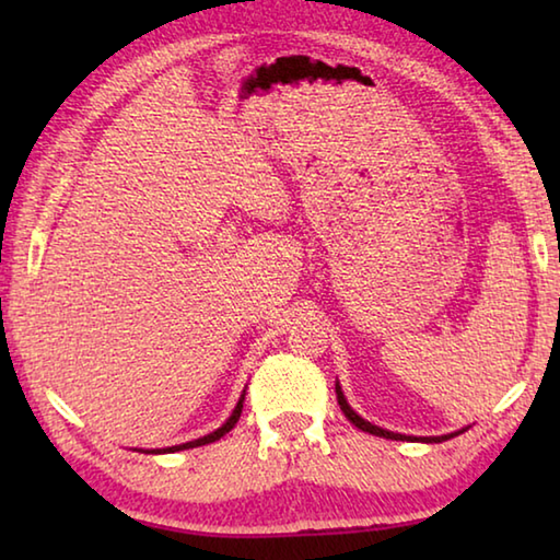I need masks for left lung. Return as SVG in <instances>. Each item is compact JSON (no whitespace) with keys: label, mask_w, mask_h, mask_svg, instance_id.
Wrapping results in <instances>:
<instances>
[{"label":"left lung","mask_w":560,"mask_h":560,"mask_svg":"<svg viewBox=\"0 0 560 560\" xmlns=\"http://www.w3.org/2000/svg\"><path fill=\"white\" fill-rule=\"evenodd\" d=\"M336 397H338L340 410H343V415L348 417L350 422L355 424L358 430L371 432V434H375V438H385V440H412V438H405V434H397V432H387V430H383V428H375V424H371L368 420H363V417H360V415H355L353 410H350V405L346 402V397H343V390H340V385H336ZM462 432H464V430L452 432V434H444V438H422V442H444V440L457 438V434H462ZM415 440H417V438H415Z\"/></svg>","instance_id":"left-lung-1"}]
</instances>
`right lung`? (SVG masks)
Returning <instances> with one entry per match:
<instances>
[{"label": "right lung", "mask_w": 560, "mask_h": 560, "mask_svg": "<svg viewBox=\"0 0 560 560\" xmlns=\"http://www.w3.org/2000/svg\"><path fill=\"white\" fill-rule=\"evenodd\" d=\"M242 402H244V395L240 397V402H236V407H234V412H232L230 420H226L220 430H214V432H210V434H205V438H200V440H192V442L177 444V447H165V450H158V452H179V450H192V447H202V444H210V442H217V440H220V438H224V434L234 428L236 420H240V415H242Z\"/></svg>", "instance_id": "obj_1"}]
</instances>
